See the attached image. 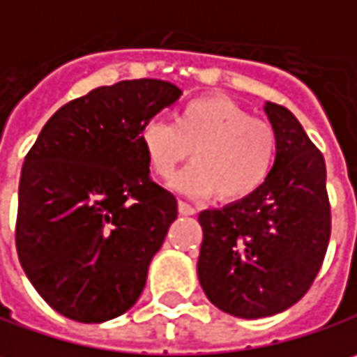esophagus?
Segmentation results:
<instances>
[{
    "label": "esophagus",
    "instance_id": "34e87169",
    "mask_svg": "<svg viewBox=\"0 0 357 357\" xmlns=\"http://www.w3.org/2000/svg\"><path fill=\"white\" fill-rule=\"evenodd\" d=\"M178 210L181 216H194L196 214V208L188 202H178Z\"/></svg>",
    "mask_w": 357,
    "mask_h": 357
}]
</instances>
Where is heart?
Returning a JSON list of instances; mask_svg holds the SVG:
<instances>
[{
  "mask_svg": "<svg viewBox=\"0 0 357 357\" xmlns=\"http://www.w3.org/2000/svg\"><path fill=\"white\" fill-rule=\"evenodd\" d=\"M137 143L149 172L159 179L172 178L192 151L194 163L178 174L174 188L194 198L216 194L226 204L255 196L279 158L275 127L220 95L188 100L178 109L174 125L149 121Z\"/></svg>",
  "mask_w": 357,
  "mask_h": 357,
  "instance_id": "heart-1",
  "label": "heart"
}]
</instances>
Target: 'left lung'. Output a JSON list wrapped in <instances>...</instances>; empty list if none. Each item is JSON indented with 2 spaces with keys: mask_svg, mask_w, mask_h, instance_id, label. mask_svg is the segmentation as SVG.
<instances>
[{
  "mask_svg": "<svg viewBox=\"0 0 357 357\" xmlns=\"http://www.w3.org/2000/svg\"><path fill=\"white\" fill-rule=\"evenodd\" d=\"M264 113L279 135V158L261 190L204 210L198 279L220 311L259 319L295 305L315 281L331 234L325 161L301 123L275 102Z\"/></svg>",
  "mask_w": 357,
  "mask_h": 357,
  "instance_id": "8db88e82",
  "label": "left lung"
}]
</instances>
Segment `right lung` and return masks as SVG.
<instances>
[{"instance_id":"add662e5","label":"right lung","mask_w":357,"mask_h":357,"mask_svg":"<svg viewBox=\"0 0 357 357\" xmlns=\"http://www.w3.org/2000/svg\"><path fill=\"white\" fill-rule=\"evenodd\" d=\"M181 96L139 78L58 109L28 151L15 248L26 277L60 315L102 324L137 303L178 199L149 178L137 137Z\"/></svg>"}]
</instances>
